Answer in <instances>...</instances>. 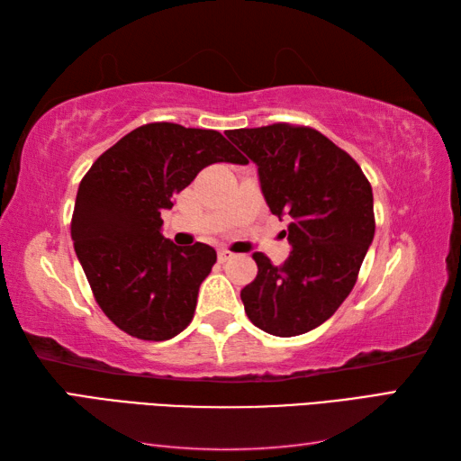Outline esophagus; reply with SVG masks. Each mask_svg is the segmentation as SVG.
Listing matches in <instances>:
<instances>
[{"mask_svg":"<svg viewBox=\"0 0 461 461\" xmlns=\"http://www.w3.org/2000/svg\"><path fill=\"white\" fill-rule=\"evenodd\" d=\"M231 256H233V253L228 251V249H220V251H218V259H220V261H228Z\"/></svg>","mask_w":461,"mask_h":461,"instance_id":"obj_1","label":"esophagus"}]
</instances>
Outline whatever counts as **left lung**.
<instances>
[{"mask_svg":"<svg viewBox=\"0 0 461 461\" xmlns=\"http://www.w3.org/2000/svg\"><path fill=\"white\" fill-rule=\"evenodd\" d=\"M228 139L258 166L271 213L289 218V258L277 267L253 253L258 277L241 289L243 307L269 335H303L335 315L355 287L375 238L372 188L345 150L309 126L277 122Z\"/></svg>","mask_w":461,"mask_h":461,"instance_id":"obj_1","label":"left lung"}]
</instances>
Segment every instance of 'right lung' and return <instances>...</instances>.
<instances>
[{
  "mask_svg": "<svg viewBox=\"0 0 461 461\" xmlns=\"http://www.w3.org/2000/svg\"><path fill=\"white\" fill-rule=\"evenodd\" d=\"M246 164L218 131L152 122L103 152L81 180L71 240L103 312L142 340H168L190 325L202 281L215 263L205 243L166 240L170 210L205 166Z\"/></svg>",
  "mask_w": 461,
  "mask_h": 461,
  "instance_id": "right-lung-1",
  "label": "right lung"
}]
</instances>
